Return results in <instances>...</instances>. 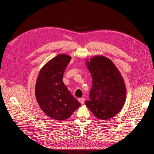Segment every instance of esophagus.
<instances>
[{"label": "esophagus", "instance_id": "1", "mask_svg": "<svg viewBox=\"0 0 154 154\" xmlns=\"http://www.w3.org/2000/svg\"><path fill=\"white\" fill-rule=\"evenodd\" d=\"M84 98L83 97H82V98H79V101L81 103V104H83V103H84Z\"/></svg>", "mask_w": 154, "mask_h": 154}]
</instances>
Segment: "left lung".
I'll use <instances>...</instances> for the list:
<instances>
[{
	"label": "left lung",
	"instance_id": "1",
	"mask_svg": "<svg viewBox=\"0 0 154 154\" xmlns=\"http://www.w3.org/2000/svg\"><path fill=\"white\" fill-rule=\"evenodd\" d=\"M86 65L92 77L90 100L85 105L92 113L105 120L116 116L126 100V87L119 69L114 63L103 55L87 60Z\"/></svg>",
	"mask_w": 154,
	"mask_h": 154
}]
</instances>
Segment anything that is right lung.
I'll list each match as a JSON object with an SVG mask.
<instances>
[{
  "mask_svg": "<svg viewBox=\"0 0 154 154\" xmlns=\"http://www.w3.org/2000/svg\"><path fill=\"white\" fill-rule=\"evenodd\" d=\"M71 60L67 54L56 56L42 67L37 79L35 94L38 106L47 116L56 120L69 118L81 106L63 82Z\"/></svg>",
  "mask_w": 154,
  "mask_h": 154,
  "instance_id": "right-lung-1",
  "label": "right lung"
}]
</instances>
